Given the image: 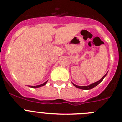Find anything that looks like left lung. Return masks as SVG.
I'll return each mask as SVG.
<instances>
[{
  "label": "left lung",
  "instance_id": "1",
  "mask_svg": "<svg viewBox=\"0 0 122 122\" xmlns=\"http://www.w3.org/2000/svg\"><path fill=\"white\" fill-rule=\"evenodd\" d=\"M106 74H107V73H106V74L105 75H104V76H103V77H102L101 79H100V80H99L98 81L96 82L93 83V84H92L89 85V86H77V85H75L74 84H73L74 85V86H75L76 87L78 88V89H83V90H90V89H93V88H94L95 87H96V86H97V85H98L99 84H100V83L103 80V79H104V77L106 76Z\"/></svg>",
  "mask_w": 122,
  "mask_h": 122
}]
</instances>
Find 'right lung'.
I'll return each mask as SVG.
<instances>
[{"instance_id": "1", "label": "right lung", "mask_w": 122, "mask_h": 122, "mask_svg": "<svg viewBox=\"0 0 122 122\" xmlns=\"http://www.w3.org/2000/svg\"><path fill=\"white\" fill-rule=\"evenodd\" d=\"M47 83V81L45 82V83H43V84H40L39 85V86H29L30 87H32V88H38V87H41V86H44V85H45Z\"/></svg>"}]
</instances>
